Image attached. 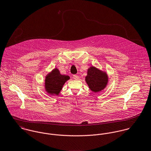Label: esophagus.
<instances>
[{
    "instance_id": "34e87169",
    "label": "esophagus",
    "mask_w": 151,
    "mask_h": 151,
    "mask_svg": "<svg viewBox=\"0 0 151 151\" xmlns=\"http://www.w3.org/2000/svg\"><path fill=\"white\" fill-rule=\"evenodd\" d=\"M73 78L75 80H78L79 78V76L78 75H73Z\"/></svg>"
}]
</instances>
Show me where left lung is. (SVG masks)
<instances>
[{"label":"left lung","instance_id":"8db88e82","mask_svg":"<svg viewBox=\"0 0 151 151\" xmlns=\"http://www.w3.org/2000/svg\"><path fill=\"white\" fill-rule=\"evenodd\" d=\"M85 81L92 91L97 93L106 87L108 82V76L105 72L92 66L87 70Z\"/></svg>","mask_w":151,"mask_h":151}]
</instances>
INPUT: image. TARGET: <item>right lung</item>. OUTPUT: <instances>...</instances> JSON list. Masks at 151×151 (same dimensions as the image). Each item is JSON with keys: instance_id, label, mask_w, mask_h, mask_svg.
I'll return each mask as SVG.
<instances>
[{"instance_id": "add662e5", "label": "right lung", "mask_w": 151, "mask_h": 151, "mask_svg": "<svg viewBox=\"0 0 151 151\" xmlns=\"http://www.w3.org/2000/svg\"><path fill=\"white\" fill-rule=\"evenodd\" d=\"M70 79L68 75H61L57 68L54 69L45 78V90L51 95H58L65 83Z\"/></svg>"}]
</instances>
